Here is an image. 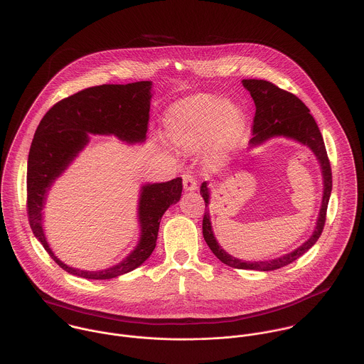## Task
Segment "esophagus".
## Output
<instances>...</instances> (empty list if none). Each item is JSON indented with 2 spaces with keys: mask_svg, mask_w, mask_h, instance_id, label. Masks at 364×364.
<instances>
[{
  "mask_svg": "<svg viewBox=\"0 0 364 364\" xmlns=\"http://www.w3.org/2000/svg\"><path fill=\"white\" fill-rule=\"evenodd\" d=\"M182 183L186 192H195L198 189V181L191 172H186L182 175Z\"/></svg>",
  "mask_w": 364,
  "mask_h": 364,
  "instance_id": "1",
  "label": "esophagus"
}]
</instances>
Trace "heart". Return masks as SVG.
<instances>
[{
  "label": "heart",
  "mask_w": 364,
  "mask_h": 364,
  "mask_svg": "<svg viewBox=\"0 0 364 364\" xmlns=\"http://www.w3.org/2000/svg\"><path fill=\"white\" fill-rule=\"evenodd\" d=\"M166 137L185 151L214 141L217 150L237 146L245 130V113L237 104L211 94H196L172 105L164 117Z\"/></svg>",
  "instance_id": "obj_1"
}]
</instances>
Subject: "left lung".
<instances>
[{
	"mask_svg": "<svg viewBox=\"0 0 364 364\" xmlns=\"http://www.w3.org/2000/svg\"><path fill=\"white\" fill-rule=\"evenodd\" d=\"M244 87L250 91L255 106V117H254V126L252 133L254 137L251 139V146H258L263 141L283 136L291 140H296L307 147H310L312 153L316 156L322 178H323V195H322V203L321 210L318 214L316 225L312 232L311 237L297 250L276 258L269 260H242L237 259L227 254L217 242L210 223V214H208V202H210V191L208 188V182H203L200 186V195L205 199L206 208L203 215V237L205 241L211 250V252L221 260L223 263L235 267V269H251V270H276L280 269L296 259H299L301 255H304L312 245L318 241L321 237V232L325 225L326 220V208L332 191V171L331 164L328 159V154L325 150L323 139L321 136V132L310 113V109L303 104L296 95L280 90L274 84L264 81V80H244Z\"/></svg>",
	"mask_w": 364,
	"mask_h": 364,
	"instance_id": "8db88e82",
	"label": "left lung"
}]
</instances>
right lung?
<instances>
[{
	"instance_id": "right-lung-1",
	"label": "right lung",
	"mask_w": 364,
	"mask_h": 364,
	"mask_svg": "<svg viewBox=\"0 0 364 364\" xmlns=\"http://www.w3.org/2000/svg\"><path fill=\"white\" fill-rule=\"evenodd\" d=\"M151 81L100 85L61 100L41 120L28 156L26 208L31 228L52 259L65 272L94 280L113 279L143 264L153 254L162 214L181 199L182 179L141 188V235L134 251L119 264L90 272L67 266L53 254L43 232V208L53 182L88 144L90 134H113L126 143H143L149 129Z\"/></svg>"
}]
</instances>
